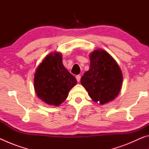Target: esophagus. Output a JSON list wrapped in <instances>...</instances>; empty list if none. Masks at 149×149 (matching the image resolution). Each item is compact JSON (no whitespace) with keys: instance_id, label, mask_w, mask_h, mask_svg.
I'll use <instances>...</instances> for the list:
<instances>
[{"instance_id":"1","label":"esophagus","mask_w":149,"mask_h":149,"mask_svg":"<svg viewBox=\"0 0 149 149\" xmlns=\"http://www.w3.org/2000/svg\"><path fill=\"white\" fill-rule=\"evenodd\" d=\"M76 79H77V81L78 82L80 81V79H81V75H76Z\"/></svg>"}]
</instances>
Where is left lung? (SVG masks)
Here are the masks:
<instances>
[{"label":"left lung","instance_id":"obj_1","mask_svg":"<svg viewBox=\"0 0 149 149\" xmlns=\"http://www.w3.org/2000/svg\"><path fill=\"white\" fill-rule=\"evenodd\" d=\"M90 60L89 70L81 78V84L93 101L104 104L119 94L122 73L114 58L103 50H94Z\"/></svg>","mask_w":149,"mask_h":149}]
</instances>
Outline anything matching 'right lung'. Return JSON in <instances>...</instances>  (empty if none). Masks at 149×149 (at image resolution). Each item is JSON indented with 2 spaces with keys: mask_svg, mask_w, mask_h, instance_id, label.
I'll list each match as a JSON object with an SVG mask.
<instances>
[{
  "mask_svg": "<svg viewBox=\"0 0 149 149\" xmlns=\"http://www.w3.org/2000/svg\"><path fill=\"white\" fill-rule=\"evenodd\" d=\"M45 58L35 71L34 87L39 99L47 104L58 106L67 99L77 80L65 68L62 54L54 52Z\"/></svg>",
  "mask_w": 149,
  "mask_h": 149,
  "instance_id": "right-lung-1",
  "label": "right lung"
}]
</instances>
